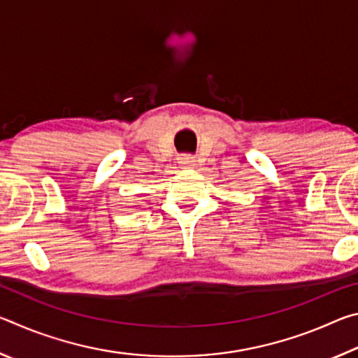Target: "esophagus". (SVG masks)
I'll return each instance as SVG.
<instances>
[{
	"label": "esophagus",
	"mask_w": 358,
	"mask_h": 358,
	"mask_svg": "<svg viewBox=\"0 0 358 358\" xmlns=\"http://www.w3.org/2000/svg\"><path fill=\"white\" fill-rule=\"evenodd\" d=\"M178 162L181 167H194L196 166V159H194V156L189 155H181L178 157Z\"/></svg>",
	"instance_id": "esophagus-1"
}]
</instances>
